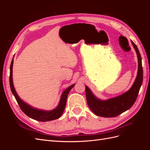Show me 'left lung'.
<instances>
[{
  "label": "left lung",
  "instance_id": "left-lung-1",
  "mask_svg": "<svg viewBox=\"0 0 150 150\" xmlns=\"http://www.w3.org/2000/svg\"><path fill=\"white\" fill-rule=\"evenodd\" d=\"M131 43L137 52L138 69L137 78L129 91L117 97L107 100H101L95 96L91 91L86 86V97L87 103L91 111L97 116L105 117H116L129 110L136 101L143 83V72L142 57L139 50L137 45L133 41H131Z\"/></svg>",
  "mask_w": 150,
  "mask_h": 150
}]
</instances>
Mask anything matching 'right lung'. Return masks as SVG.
Here are the masks:
<instances>
[{
    "label": "right lung",
    "mask_w": 150,
    "mask_h": 150,
    "mask_svg": "<svg viewBox=\"0 0 150 150\" xmlns=\"http://www.w3.org/2000/svg\"><path fill=\"white\" fill-rule=\"evenodd\" d=\"M13 59L11 62V64L10 67V77H9V82H10V87L12 94L14 96L16 101L20 106L22 111H23L25 114L28 116L32 119L37 120L39 121H49L58 119L62 115L63 112L66 107V100L67 98V95L69 94L71 89L74 87L75 84H72L69 88H67L64 92L62 93L61 97L60 99V101L59 103L58 106L51 111H45L42 110H38L35 108L30 106L29 104H28L24 102L22 99L18 96L14 86L13 84L12 81V66H13Z\"/></svg>",
    "instance_id": "obj_1"
}]
</instances>
